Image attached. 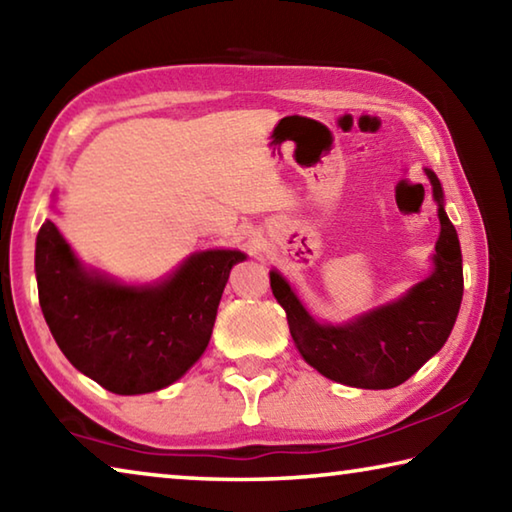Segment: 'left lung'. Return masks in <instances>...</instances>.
I'll return each mask as SVG.
<instances>
[{
  "mask_svg": "<svg viewBox=\"0 0 512 512\" xmlns=\"http://www.w3.org/2000/svg\"><path fill=\"white\" fill-rule=\"evenodd\" d=\"M433 196L440 205V237L436 241V271L415 284L402 300L379 307L348 325H320L300 305L282 275L271 271V289L287 311L293 343L309 366L345 386H400L443 348L456 323L463 298L461 244L443 210V187L427 171Z\"/></svg>",
  "mask_w": 512,
  "mask_h": 512,
  "instance_id": "left-lung-1",
  "label": "left lung"
}]
</instances>
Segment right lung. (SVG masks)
<instances>
[{
    "instance_id": "right-lung-1",
    "label": "right lung",
    "mask_w": 512,
    "mask_h": 512,
    "mask_svg": "<svg viewBox=\"0 0 512 512\" xmlns=\"http://www.w3.org/2000/svg\"><path fill=\"white\" fill-rule=\"evenodd\" d=\"M239 250H205L158 287H121L79 264L56 225L42 223L36 277L42 314L76 370L117 395L160 391L210 343Z\"/></svg>"
}]
</instances>
